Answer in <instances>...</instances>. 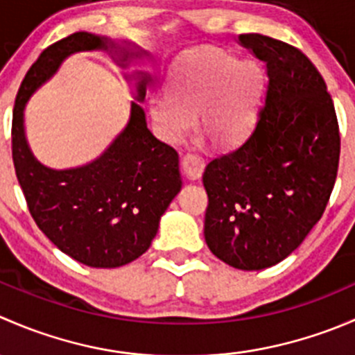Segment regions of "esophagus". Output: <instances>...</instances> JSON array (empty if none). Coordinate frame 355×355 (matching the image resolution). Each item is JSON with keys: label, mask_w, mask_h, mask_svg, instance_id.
I'll use <instances>...</instances> for the list:
<instances>
[{"label": "esophagus", "mask_w": 355, "mask_h": 355, "mask_svg": "<svg viewBox=\"0 0 355 355\" xmlns=\"http://www.w3.org/2000/svg\"><path fill=\"white\" fill-rule=\"evenodd\" d=\"M182 170H184V173L187 175V178H191V180H198L200 175H202L204 159L198 155L189 153V155L182 157Z\"/></svg>", "instance_id": "esophagus-1"}]
</instances>
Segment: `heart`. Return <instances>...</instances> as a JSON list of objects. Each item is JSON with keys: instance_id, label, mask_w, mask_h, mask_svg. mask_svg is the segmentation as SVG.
Instances as JSON below:
<instances>
[{"instance_id": "obj_1", "label": "heart", "mask_w": 355, "mask_h": 355, "mask_svg": "<svg viewBox=\"0 0 355 355\" xmlns=\"http://www.w3.org/2000/svg\"><path fill=\"white\" fill-rule=\"evenodd\" d=\"M261 70L218 49L192 53L175 63L168 92L149 98L153 121L168 141H180L194 128L211 144L227 148L244 139L256 116Z\"/></svg>"}]
</instances>
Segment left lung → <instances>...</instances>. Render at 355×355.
I'll use <instances>...</instances> for the list:
<instances>
[{
  "mask_svg": "<svg viewBox=\"0 0 355 355\" xmlns=\"http://www.w3.org/2000/svg\"><path fill=\"white\" fill-rule=\"evenodd\" d=\"M239 44L266 62V96L245 141L204 170V239L228 266L254 271L288 257L323 216L340 134L327 84L304 53L261 34Z\"/></svg>",
  "mask_w": 355,
  "mask_h": 355,
  "instance_id": "obj_1",
  "label": "left lung"
}]
</instances>
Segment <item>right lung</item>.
<instances>
[{"instance_id":"1","label":"right lung","mask_w":355,"mask_h":355,"mask_svg":"<svg viewBox=\"0 0 355 355\" xmlns=\"http://www.w3.org/2000/svg\"><path fill=\"white\" fill-rule=\"evenodd\" d=\"M108 51L118 67L151 58L128 41L75 32L41 53L25 75L15 99L12 155L32 218L62 252L91 268H118L146 252L159 220L182 189L178 155L148 128L144 103L148 71L128 75L135 101L123 130L94 161L75 168H49L32 153L25 135V106L51 80L68 56Z\"/></svg>"}]
</instances>
